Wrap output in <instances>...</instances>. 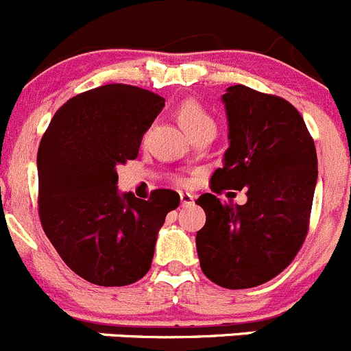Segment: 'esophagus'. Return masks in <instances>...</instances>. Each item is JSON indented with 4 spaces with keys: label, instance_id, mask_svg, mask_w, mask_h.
<instances>
[{
    "label": "esophagus",
    "instance_id": "34e87169",
    "mask_svg": "<svg viewBox=\"0 0 351 351\" xmlns=\"http://www.w3.org/2000/svg\"><path fill=\"white\" fill-rule=\"evenodd\" d=\"M181 203H182V206H191V205H195V196L193 195H189V193H181Z\"/></svg>",
    "mask_w": 351,
    "mask_h": 351
}]
</instances>
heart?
Returning <instances> with one entry per match:
<instances>
[{"instance_id":"obj_1","label":"heart","mask_w":351,"mask_h":351,"mask_svg":"<svg viewBox=\"0 0 351 351\" xmlns=\"http://www.w3.org/2000/svg\"><path fill=\"white\" fill-rule=\"evenodd\" d=\"M178 120L188 134H193L198 129L213 125V120L198 103L184 101L178 108Z\"/></svg>"}]
</instances>
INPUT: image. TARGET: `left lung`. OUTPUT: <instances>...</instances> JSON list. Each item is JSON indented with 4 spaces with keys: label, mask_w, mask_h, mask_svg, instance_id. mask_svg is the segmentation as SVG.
Instances as JSON below:
<instances>
[{
    "label": "left lung",
    "mask_w": 351,
    "mask_h": 351,
    "mask_svg": "<svg viewBox=\"0 0 351 351\" xmlns=\"http://www.w3.org/2000/svg\"><path fill=\"white\" fill-rule=\"evenodd\" d=\"M229 128L223 167L212 189H245V205L215 195L196 199L206 222L196 232L203 274L228 289L255 288L295 258L308 231L317 153L298 110L279 96L243 84L222 95Z\"/></svg>",
    "instance_id": "left-lung-1"
}]
</instances>
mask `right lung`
Instances as JSON below:
<instances>
[{
    "label": "right lung",
    "mask_w": 351,
    "mask_h": 351,
    "mask_svg": "<svg viewBox=\"0 0 351 351\" xmlns=\"http://www.w3.org/2000/svg\"><path fill=\"white\" fill-rule=\"evenodd\" d=\"M165 99L148 89L106 84L56 110L38 152L39 217L63 262L98 286H128L152 267L156 238L179 195L149 199L117 188V169L138 158Z\"/></svg>",
    "instance_id": "add662e5"
}]
</instances>
